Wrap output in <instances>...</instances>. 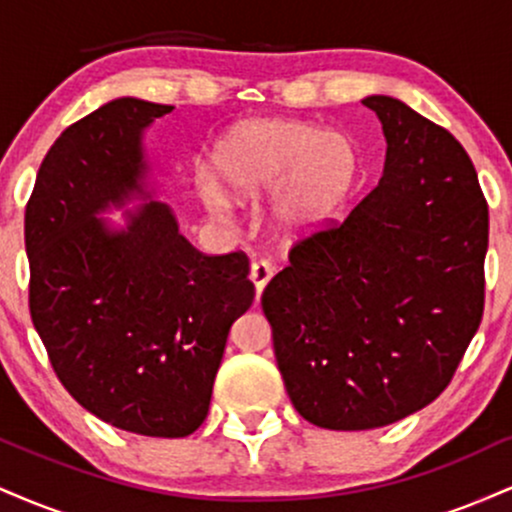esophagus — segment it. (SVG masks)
Listing matches in <instances>:
<instances>
[{
    "label": "esophagus",
    "mask_w": 512,
    "mask_h": 512,
    "mask_svg": "<svg viewBox=\"0 0 512 512\" xmlns=\"http://www.w3.org/2000/svg\"><path fill=\"white\" fill-rule=\"evenodd\" d=\"M272 276H274V267H272V264L264 262V260L252 262V267H250V281H252V284H255L257 298L262 296L264 286L269 284V279H272Z\"/></svg>",
    "instance_id": "1"
}]
</instances>
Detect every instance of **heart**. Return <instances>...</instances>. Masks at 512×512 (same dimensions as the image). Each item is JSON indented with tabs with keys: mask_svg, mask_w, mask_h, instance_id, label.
<instances>
[{
	"mask_svg": "<svg viewBox=\"0 0 512 512\" xmlns=\"http://www.w3.org/2000/svg\"><path fill=\"white\" fill-rule=\"evenodd\" d=\"M214 185L204 187L209 214L223 219L228 197L255 204L269 197L267 219L284 240L317 231L344 204L361 170L356 144L342 132L293 117H260L233 127L211 154Z\"/></svg>",
	"mask_w": 512,
	"mask_h": 512,
	"instance_id": "b5f03b06",
	"label": "heart"
}]
</instances>
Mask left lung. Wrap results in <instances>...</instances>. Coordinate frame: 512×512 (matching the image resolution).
Returning a JSON list of instances; mask_svg holds the SVG:
<instances>
[{"label": "left lung", "instance_id": "8db88e82", "mask_svg": "<svg viewBox=\"0 0 512 512\" xmlns=\"http://www.w3.org/2000/svg\"><path fill=\"white\" fill-rule=\"evenodd\" d=\"M361 103L383 125V178L342 223L301 240L262 293L291 404L332 431L431 404L484 313L489 207L467 151L397 98Z\"/></svg>", "mask_w": 512, "mask_h": 512}]
</instances>
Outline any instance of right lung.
I'll return each mask as SVG.
<instances>
[{"label":"right lung","mask_w":512,"mask_h":512,"mask_svg":"<svg viewBox=\"0 0 512 512\" xmlns=\"http://www.w3.org/2000/svg\"><path fill=\"white\" fill-rule=\"evenodd\" d=\"M173 105L115 98L43 158L26 207L31 317L86 411L151 438L207 419L231 325L252 305L243 252L202 255L158 202L144 132ZM126 223L100 216L126 206Z\"/></svg>","instance_id":"add662e5"}]
</instances>
